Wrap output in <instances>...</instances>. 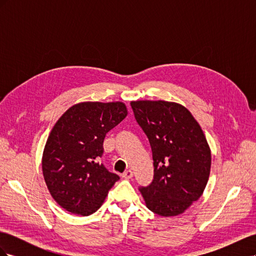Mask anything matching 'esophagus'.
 Returning <instances> with one entry per match:
<instances>
[{
	"label": "esophagus",
	"instance_id": "esophagus-1",
	"mask_svg": "<svg viewBox=\"0 0 256 256\" xmlns=\"http://www.w3.org/2000/svg\"><path fill=\"white\" fill-rule=\"evenodd\" d=\"M132 176H134V172L131 171V170H126V171L122 173V177L126 178V180H130Z\"/></svg>",
	"mask_w": 256,
	"mask_h": 256
}]
</instances>
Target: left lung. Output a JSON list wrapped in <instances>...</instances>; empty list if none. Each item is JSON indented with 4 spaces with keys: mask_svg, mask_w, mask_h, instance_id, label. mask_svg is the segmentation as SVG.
Returning a JSON list of instances; mask_svg holds the SVG:
<instances>
[{
    "mask_svg": "<svg viewBox=\"0 0 256 256\" xmlns=\"http://www.w3.org/2000/svg\"><path fill=\"white\" fill-rule=\"evenodd\" d=\"M152 152L154 180L140 191L146 207L162 216L184 212L203 194L212 152L205 134L184 106L164 100L130 102Z\"/></svg>",
    "mask_w": 256,
    "mask_h": 256,
    "instance_id": "obj_1",
    "label": "left lung"
}]
</instances>
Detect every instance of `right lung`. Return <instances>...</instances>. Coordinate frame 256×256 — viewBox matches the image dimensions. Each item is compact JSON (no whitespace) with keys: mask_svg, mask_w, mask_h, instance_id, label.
<instances>
[{"mask_svg":"<svg viewBox=\"0 0 256 256\" xmlns=\"http://www.w3.org/2000/svg\"><path fill=\"white\" fill-rule=\"evenodd\" d=\"M124 102L74 104L53 126L42 152V174L53 200L80 216L97 212L120 180L99 164L106 134L126 118Z\"/></svg>","mask_w":256,"mask_h":256,"instance_id":"obj_1","label":"right lung"}]
</instances>
